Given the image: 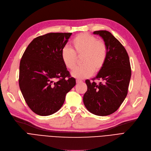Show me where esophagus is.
<instances>
[{
    "instance_id": "obj_1",
    "label": "esophagus",
    "mask_w": 151,
    "mask_h": 151,
    "mask_svg": "<svg viewBox=\"0 0 151 151\" xmlns=\"http://www.w3.org/2000/svg\"><path fill=\"white\" fill-rule=\"evenodd\" d=\"M82 82V81L79 80V79H77V80H76V83H81V82Z\"/></svg>"
}]
</instances>
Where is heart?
I'll list each match as a JSON object with an SVG mask.
<instances>
[{
	"mask_svg": "<svg viewBox=\"0 0 151 151\" xmlns=\"http://www.w3.org/2000/svg\"><path fill=\"white\" fill-rule=\"evenodd\" d=\"M72 49L64 46L61 52L62 61L66 68L72 70L76 65L77 56H81L82 65L76 68L71 75L77 79L91 76L99 72L106 61L108 47L104 41L86 33L77 35L72 40Z\"/></svg>",
	"mask_w": 151,
	"mask_h": 151,
	"instance_id": "heart-1",
	"label": "heart"
}]
</instances>
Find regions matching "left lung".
<instances>
[{
  "mask_svg": "<svg viewBox=\"0 0 151 151\" xmlns=\"http://www.w3.org/2000/svg\"><path fill=\"white\" fill-rule=\"evenodd\" d=\"M103 38L108 47L104 67L90 82L86 80L87 90L83 97L87 109L95 115L107 116L115 112L128 94L131 70L127 51L109 32H93ZM99 80L96 84L94 81Z\"/></svg>",
  "mask_w": 151,
  "mask_h": 151,
  "instance_id": "1",
  "label": "left lung"
}]
</instances>
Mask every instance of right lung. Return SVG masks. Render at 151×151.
I'll return each instance as SVG.
<instances>
[{"label":"right lung","instance_id":"right-lung-1","mask_svg":"<svg viewBox=\"0 0 151 151\" xmlns=\"http://www.w3.org/2000/svg\"><path fill=\"white\" fill-rule=\"evenodd\" d=\"M72 33H50L35 38L20 63L19 86L34 113L48 116L63 106L66 93L76 86L61 56ZM58 81L55 82L56 79Z\"/></svg>","mask_w":151,"mask_h":151}]
</instances>
